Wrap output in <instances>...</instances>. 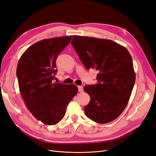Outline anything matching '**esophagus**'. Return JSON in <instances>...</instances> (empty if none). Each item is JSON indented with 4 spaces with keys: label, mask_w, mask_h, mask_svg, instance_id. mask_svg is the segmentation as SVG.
Listing matches in <instances>:
<instances>
[{
    "label": "esophagus",
    "mask_w": 156,
    "mask_h": 156,
    "mask_svg": "<svg viewBox=\"0 0 156 156\" xmlns=\"http://www.w3.org/2000/svg\"><path fill=\"white\" fill-rule=\"evenodd\" d=\"M78 90L79 92H83V87L81 86H78Z\"/></svg>",
    "instance_id": "34e87169"
}]
</instances>
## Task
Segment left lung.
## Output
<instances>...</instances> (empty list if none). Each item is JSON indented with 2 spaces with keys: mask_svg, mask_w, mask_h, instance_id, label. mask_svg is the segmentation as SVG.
I'll return each instance as SVG.
<instances>
[{
  "mask_svg": "<svg viewBox=\"0 0 156 156\" xmlns=\"http://www.w3.org/2000/svg\"><path fill=\"white\" fill-rule=\"evenodd\" d=\"M71 44L87 70L95 69L97 84L87 85L90 96L84 107L86 116L106 123L126 108L135 83L133 59L126 48L109 40L73 36Z\"/></svg>",
  "mask_w": 156,
  "mask_h": 156,
  "instance_id": "1",
  "label": "left lung"
}]
</instances>
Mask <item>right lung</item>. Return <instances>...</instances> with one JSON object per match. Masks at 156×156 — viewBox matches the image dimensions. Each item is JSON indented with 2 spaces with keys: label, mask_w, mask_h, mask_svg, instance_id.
Here are the masks:
<instances>
[{
  "label": "right lung",
  "mask_w": 156,
  "mask_h": 156,
  "mask_svg": "<svg viewBox=\"0 0 156 156\" xmlns=\"http://www.w3.org/2000/svg\"><path fill=\"white\" fill-rule=\"evenodd\" d=\"M72 36L43 40L21 56L16 76L27 108L42 123L54 126L65 115L67 105L77 94V86L54 82L55 60L71 41Z\"/></svg>",
  "instance_id": "right-lung-1"
}]
</instances>
